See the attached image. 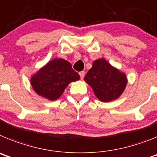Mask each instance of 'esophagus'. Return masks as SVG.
<instances>
[{
    "label": "esophagus",
    "instance_id": "1",
    "mask_svg": "<svg viewBox=\"0 0 157 157\" xmlns=\"http://www.w3.org/2000/svg\"><path fill=\"white\" fill-rule=\"evenodd\" d=\"M79 74H80V78H81V79H83V78H84V74H85V73H84V71H81V72H80V73H79Z\"/></svg>",
    "mask_w": 157,
    "mask_h": 157
}]
</instances>
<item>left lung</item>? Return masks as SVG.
Wrapping results in <instances>:
<instances>
[{
	"mask_svg": "<svg viewBox=\"0 0 157 157\" xmlns=\"http://www.w3.org/2000/svg\"><path fill=\"white\" fill-rule=\"evenodd\" d=\"M84 80L102 102L111 101L119 97L127 84L126 75L103 58L92 63V69L88 70Z\"/></svg>",
	"mask_w": 157,
	"mask_h": 157,
	"instance_id": "1",
	"label": "left lung"
}]
</instances>
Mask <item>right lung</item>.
Segmentation results:
<instances>
[{"mask_svg": "<svg viewBox=\"0 0 157 157\" xmlns=\"http://www.w3.org/2000/svg\"><path fill=\"white\" fill-rule=\"evenodd\" d=\"M80 79V75L73 69L69 62L54 59L41 69L31 79L34 90L39 95L50 100H55L63 93L72 81Z\"/></svg>", "mask_w": 157, "mask_h": 157, "instance_id": "add662e5", "label": "right lung"}]
</instances>
